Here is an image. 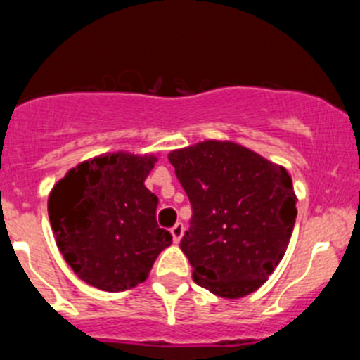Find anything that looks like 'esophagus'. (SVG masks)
<instances>
[{"mask_svg":"<svg viewBox=\"0 0 360 360\" xmlns=\"http://www.w3.org/2000/svg\"><path fill=\"white\" fill-rule=\"evenodd\" d=\"M184 231H186V225H184L182 221H178V224H174L173 227H171V236H173L174 243H178V241L182 240Z\"/></svg>","mask_w":360,"mask_h":360,"instance_id":"34e87169","label":"esophagus"}]
</instances>
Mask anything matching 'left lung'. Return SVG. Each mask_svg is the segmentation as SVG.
<instances>
[{
	"mask_svg": "<svg viewBox=\"0 0 360 360\" xmlns=\"http://www.w3.org/2000/svg\"><path fill=\"white\" fill-rule=\"evenodd\" d=\"M167 158L193 207L180 241L193 279L219 297L256 292L294 231L297 196L288 171L231 141H203Z\"/></svg>",
	"mask_w": 360,
	"mask_h": 360,
	"instance_id": "8db88e82",
	"label": "left lung"
}]
</instances>
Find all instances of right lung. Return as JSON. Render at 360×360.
<instances>
[{
  "instance_id": "add662e5",
  "label": "right lung",
  "mask_w": 360,
  "mask_h": 360,
  "mask_svg": "<svg viewBox=\"0 0 360 360\" xmlns=\"http://www.w3.org/2000/svg\"><path fill=\"white\" fill-rule=\"evenodd\" d=\"M157 157L104 153L72 167L49 196V218L65 262L98 290L144 283L171 234L157 224L158 198L144 186Z\"/></svg>"
}]
</instances>
